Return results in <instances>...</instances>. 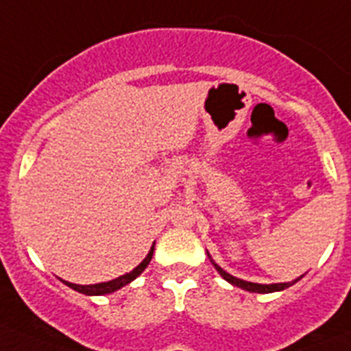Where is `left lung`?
<instances>
[{"label": "left lung", "instance_id": "1", "mask_svg": "<svg viewBox=\"0 0 351 351\" xmlns=\"http://www.w3.org/2000/svg\"><path fill=\"white\" fill-rule=\"evenodd\" d=\"M215 267H217V271L222 275V277L228 280L230 284H233V286H239V288L245 289V291H253V293H271V291H280V289L288 288V286H291L289 282H282V284H255V282H247V280H242V278H237L233 277V275H230V273H226L222 267H219L217 264H215Z\"/></svg>", "mask_w": 351, "mask_h": 351}]
</instances>
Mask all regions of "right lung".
<instances>
[{
    "label": "right lung",
    "mask_w": 351,
    "mask_h": 351,
    "mask_svg": "<svg viewBox=\"0 0 351 351\" xmlns=\"http://www.w3.org/2000/svg\"><path fill=\"white\" fill-rule=\"evenodd\" d=\"M154 250V247H153ZM153 250L149 251V255L143 258V262L140 264L138 267H134L131 273H125V275H121V277L114 278V280H109V282H101V284H95V286H78V284H69L65 282L69 286V288L76 289V291H80V293L84 295H107V293H112V291H117V289L123 288L125 284H129L131 280H134V278L140 275V273L147 267V264L151 262V258H153Z\"/></svg>",
    "instance_id": "obj_1"
}]
</instances>
